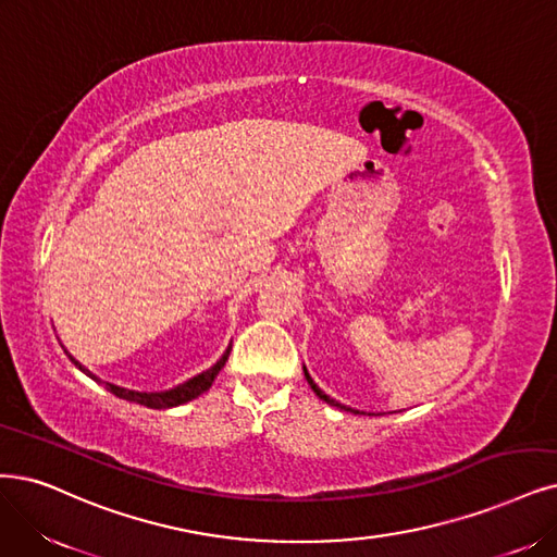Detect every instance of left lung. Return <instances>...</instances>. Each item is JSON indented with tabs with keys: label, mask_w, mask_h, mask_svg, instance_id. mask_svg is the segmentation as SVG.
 Here are the masks:
<instances>
[{
	"label": "left lung",
	"mask_w": 557,
	"mask_h": 557,
	"mask_svg": "<svg viewBox=\"0 0 557 557\" xmlns=\"http://www.w3.org/2000/svg\"><path fill=\"white\" fill-rule=\"evenodd\" d=\"M302 372H305V379H307V383H310V387L314 389V395L319 397V399H323L325 404H331V406H337V408H344V410H351V413H360V410H356V408H348V406H344V404H339V401H335V399H331V397H327L325 393H323V389L312 381V376H310V372H307V367H302ZM369 416H372V413H369Z\"/></svg>",
	"instance_id": "8db88e82"
}]
</instances>
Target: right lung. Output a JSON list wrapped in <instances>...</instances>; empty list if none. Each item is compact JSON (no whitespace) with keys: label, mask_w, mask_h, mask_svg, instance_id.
I'll use <instances>...</instances> for the list:
<instances>
[{"label":"right lung","mask_w":557,"mask_h":557,"mask_svg":"<svg viewBox=\"0 0 557 557\" xmlns=\"http://www.w3.org/2000/svg\"><path fill=\"white\" fill-rule=\"evenodd\" d=\"M230 351H232V344L224 348V354L220 356V360H218L215 364H211L209 369H206V372H201V374H197V376H193V379H188V381H183V383H178V385H174V387H170V389H160V393H139V389H128V387H121V385L108 383V381L98 379L94 372H89V369H87L85 364H79L69 351H66V356L71 358V362L79 369L82 374H87V376L94 379L98 385H106V387L110 389V393H112L114 397H119V399H126V401H133V404H139V406H147V408H174V406H181V404H188V401L197 399L199 395H203L206 389H209V387L213 385L215 376L220 374V369L224 367L226 358H230Z\"/></svg>","instance_id":"obj_1"}]
</instances>
